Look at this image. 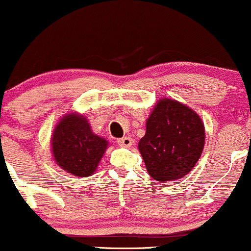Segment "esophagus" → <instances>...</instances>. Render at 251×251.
I'll return each instance as SVG.
<instances>
[{
	"mask_svg": "<svg viewBox=\"0 0 251 251\" xmlns=\"http://www.w3.org/2000/svg\"><path fill=\"white\" fill-rule=\"evenodd\" d=\"M117 143L118 145L123 146V148H129V146H132V144H133V140H132V138L129 137H124V138H120V139H118Z\"/></svg>",
	"mask_w": 251,
	"mask_h": 251,
	"instance_id": "esophagus-1",
	"label": "esophagus"
}]
</instances>
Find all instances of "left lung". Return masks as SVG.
<instances>
[{
	"label": "left lung",
	"mask_w": 251,
	"mask_h": 251,
	"mask_svg": "<svg viewBox=\"0 0 251 251\" xmlns=\"http://www.w3.org/2000/svg\"><path fill=\"white\" fill-rule=\"evenodd\" d=\"M205 142L201 119L188 106L159 100L146 122L139 148L149 175L158 181L188 175L201 158Z\"/></svg>",
	"instance_id": "obj_1"
}]
</instances>
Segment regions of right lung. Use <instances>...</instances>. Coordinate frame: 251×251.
I'll list each match as a JSON object with an SVG mask.
<instances>
[{"label":"right lung","mask_w":251,"mask_h":251,"mask_svg":"<svg viewBox=\"0 0 251 251\" xmlns=\"http://www.w3.org/2000/svg\"><path fill=\"white\" fill-rule=\"evenodd\" d=\"M54 159L77 177L93 175L107 149V142L92 132L83 116L68 114L56 125L51 137Z\"/></svg>","instance_id":"1"}]
</instances>
